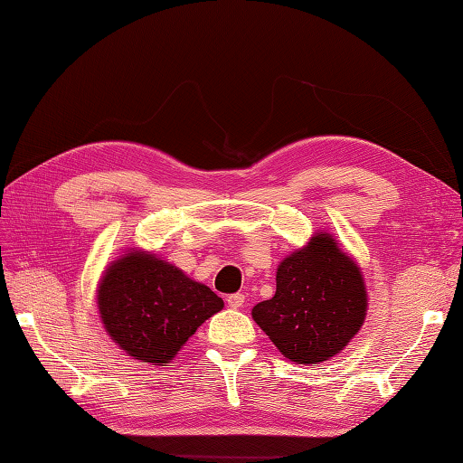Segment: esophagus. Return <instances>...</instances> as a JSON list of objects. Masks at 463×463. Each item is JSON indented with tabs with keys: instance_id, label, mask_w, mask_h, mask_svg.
<instances>
[{
	"instance_id": "esophagus-1",
	"label": "esophagus",
	"mask_w": 463,
	"mask_h": 463,
	"mask_svg": "<svg viewBox=\"0 0 463 463\" xmlns=\"http://www.w3.org/2000/svg\"><path fill=\"white\" fill-rule=\"evenodd\" d=\"M228 306L232 307V309H240L243 304H245V296L243 294H232V296H228Z\"/></svg>"
}]
</instances>
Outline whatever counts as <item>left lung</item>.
<instances>
[{"mask_svg":"<svg viewBox=\"0 0 463 463\" xmlns=\"http://www.w3.org/2000/svg\"><path fill=\"white\" fill-rule=\"evenodd\" d=\"M367 294L360 268L319 233L279 263L276 296L253 307L256 324L289 362L319 364L360 332Z\"/></svg>","mask_w":463,"mask_h":463,"instance_id":"obj_1","label":"left lung"}]
</instances>
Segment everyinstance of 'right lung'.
<instances>
[{
	"mask_svg": "<svg viewBox=\"0 0 463 463\" xmlns=\"http://www.w3.org/2000/svg\"><path fill=\"white\" fill-rule=\"evenodd\" d=\"M98 307L121 350L136 360L167 364L207 317L223 307L213 291L152 253L131 251L106 271Z\"/></svg>",
	"mask_w": 463,
	"mask_h": 463,
	"instance_id": "add662e5",
	"label": "right lung"
}]
</instances>
